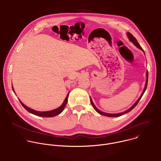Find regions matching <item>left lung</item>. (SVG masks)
<instances>
[{"mask_svg": "<svg viewBox=\"0 0 161 161\" xmlns=\"http://www.w3.org/2000/svg\"><path fill=\"white\" fill-rule=\"evenodd\" d=\"M127 36H128V38H129V40L136 46V47H137L138 48H140V50H143V52H144V50H143V48L141 47V46L140 45V44L138 43V42H137V40H136V39L133 36V35L131 34V33H129V32H128L127 33ZM144 53H145V52H144ZM146 75H147V80H146V83H145V88H144V90H143V92H142V95H141V96L140 97V98L138 99V100L131 107V108L129 109H128L127 111H125V112H123V113H118V114H109V113H103V112H102L101 111H100L99 109H98L96 107H95V105H94V103H93V102H92V98H90V102H91V103H92V106H93V108H94V109L98 113H99L100 114H101V115H103V116H108V117H118V116H122V115H123L124 114H126V113H129V112H130L137 105V103H138V102L140 101V100L141 99V98H142V97L143 96V93H144V92H145V90H146V88H147V83H148V71H147V74H146Z\"/></svg>", "mask_w": 161, "mask_h": 161, "instance_id": "1", "label": "left lung"}]
</instances>
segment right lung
<instances>
[{
	"label": "right lung",
	"instance_id": "1",
	"mask_svg": "<svg viewBox=\"0 0 161 161\" xmlns=\"http://www.w3.org/2000/svg\"><path fill=\"white\" fill-rule=\"evenodd\" d=\"M12 88H13V92H14V88L12 86ZM69 93H68L65 100H64L63 104L59 107V108L54 109V110H52V111H45V112H40V111H36L35 110H33L32 109H30L29 108H28L27 106H26L25 104L23 103V102H21L20 101V100L19 99L21 104L23 106V108L27 111H28L29 113L33 114H35L36 116H41V117H53V116H56L58 114H59L60 113H61L63 112V111L64 110L65 106L66 105V103H68V96H69Z\"/></svg>",
	"mask_w": 161,
	"mask_h": 161
}]
</instances>
